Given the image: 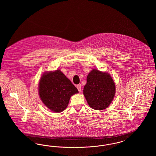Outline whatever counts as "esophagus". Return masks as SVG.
Masks as SVG:
<instances>
[{"label":"esophagus","mask_w":156,"mask_h":156,"mask_svg":"<svg viewBox=\"0 0 156 156\" xmlns=\"http://www.w3.org/2000/svg\"><path fill=\"white\" fill-rule=\"evenodd\" d=\"M76 88H77V89L78 90V91L80 92H81V85H76Z\"/></svg>","instance_id":"esophagus-1"}]
</instances>
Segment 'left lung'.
Instances as JSON below:
<instances>
[{"label":"left lung","instance_id":"1","mask_svg":"<svg viewBox=\"0 0 156 156\" xmlns=\"http://www.w3.org/2000/svg\"><path fill=\"white\" fill-rule=\"evenodd\" d=\"M83 95L90 108L95 110L106 109L115 94V85L110 75L93 69L87 76Z\"/></svg>","mask_w":156,"mask_h":156}]
</instances>
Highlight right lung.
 Instances as JSON below:
<instances>
[{"label":"right lung","instance_id":"1","mask_svg":"<svg viewBox=\"0 0 156 156\" xmlns=\"http://www.w3.org/2000/svg\"><path fill=\"white\" fill-rule=\"evenodd\" d=\"M39 95L45 105L55 112L63 111L71 96L78 92L74 85L59 69L44 74L39 82Z\"/></svg>","mask_w":156,"mask_h":156}]
</instances>
